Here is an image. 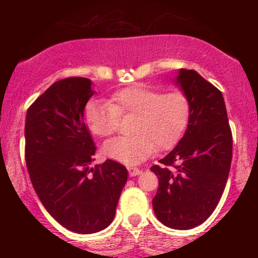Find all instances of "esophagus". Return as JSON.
I'll use <instances>...</instances> for the list:
<instances>
[{
    "label": "esophagus",
    "instance_id": "1",
    "mask_svg": "<svg viewBox=\"0 0 258 258\" xmlns=\"http://www.w3.org/2000/svg\"><path fill=\"white\" fill-rule=\"evenodd\" d=\"M127 170H128V174H130V176H131V177L139 176V174L142 173V170H141V168L133 167V166H130V167H127Z\"/></svg>",
    "mask_w": 258,
    "mask_h": 258
}]
</instances>
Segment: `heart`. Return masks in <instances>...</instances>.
<instances>
[{"label": "heart", "mask_w": 258, "mask_h": 258, "mask_svg": "<svg viewBox=\"0 0 258 258\" xmlns=\"http://www.w3.org/2000/svg\"><path fill=\"white\" fill-rule=\"evenodd\" d=\"M132 115V135L110 139L103 147L105 156L126 165L139 164L155 148H172L189 125L191 100L183 91L162 93L159 88L133 85L115 92L109 103L92 100L85 109L86 123L98 137L114 135L120 116Z\"/></svg>", "instance_id": "heart-1"}]
</instances>
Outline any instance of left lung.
<instances>
[{
	"label": "left lung",
	"instance_id": "8db88e82",
	"mask_svg": "<svg viewBox=\"0 0 258 258\" xmlns=\"http://www.w3.org/2000/svg\"><path fill=\"white\" fill-rule=\"evenodd\" d=\"M191 100V117L179 143L150 170L158 176L153 207L173 229H191L215 211L230 170L233 137L222 92L195 70L176 79Z\"/></svg>",
	"mask_w": 258,
	"mask_h": 258
}]
</instances>
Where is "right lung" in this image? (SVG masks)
Returning a JSON list of instances; mask_svg holds the SVG:
<instances>
[{
  "label": "right lung",
  "instance_id": "obj_1",
  "mask_svg": "<svg viewBox=\"0 0 258 258\" xmlns=\"http://www.w3.org/2000/svg\"><path fill=\"white\" fill-rule=\"evenodd\" d=\"M91 80L54 82L28 109L25 161L44 209L80 234L103 230L114 220L127 170L114 160L90 167L94 147L84 110L94 94Z\"/></svg>",
  "mask_w": 258,
  "mask_h": 258
}]
</instances>
